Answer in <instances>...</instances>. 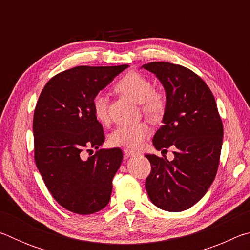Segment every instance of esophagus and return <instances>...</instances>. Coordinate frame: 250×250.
<instances>
[{
    "label": "esophagus",
    "instance_id": "obj_1",
    "mask_svg": "<svg viewBox=\"0 0 250 250\" xmlns=\"http://www.w3.org/2000/svg\"><path fill=\"white\" fill-rule=\"evenodd\" d=\"M124 153H125V156H133V155H135V154H138L135 151L129 150V149H125V150H124Z\"/></svg>",
    "mask_w": 250,
    "mask_h": 250
}]
</instances>
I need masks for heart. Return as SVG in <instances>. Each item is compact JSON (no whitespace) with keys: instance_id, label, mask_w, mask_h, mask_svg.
Here are the masks:
<instances>
[{"instance_id":"1","label":"heart","mask_w":250,"mask_h":250,"mask_svg":"<svg viewBox=\"0 0 250 250\" xmlns=\"http://www.w3.org/2000/svg\"><path fill=\"white\" fill-rule=\"evenodd\" d=\"M116 90L141 104V110L150 119H158L166 110L167 101L161 92L153 89V84L146 76L137 71L125 75L116 84ZM95 117L101 124L110 121L109 100L107 96L98 94L92 103ZM150 126L146 122L117 126L110 134L109 141L113 146L137 149L149 137Z\"/></svg>"}]
</instances>
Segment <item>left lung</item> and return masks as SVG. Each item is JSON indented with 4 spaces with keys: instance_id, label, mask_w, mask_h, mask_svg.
Masks as SVG:
<instances>
[{
    "instance_id": "8db88e82",
    "label": "left lung",
    "mask_w": 250,
    "mask_h": 250,
    "mask_svg": "<svg viewBox=\"0 0 250 250\" xmlns=\"http://www.w3.org/2000/svg\"><path fill=\"white\" fill-rule=\"evenodd\" d=\"M142 67L159 78L167 94L163 125L153 146L175 147L173 161L146 155L151 163L147 195L161 209H188L205 195L217 173L224 130L216 101L204 80L186 67L166 62Z\"/></svg>"
}]
</instances>
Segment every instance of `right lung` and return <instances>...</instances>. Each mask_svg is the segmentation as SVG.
<instances>
[{"label": "right lung", "mask_w": 250, "mask_h": 250, "mask_svg": "<svg viewBox=\"0 0 250 250\" xmlns=\"http://www.w3.org/2000/svg\"><path fill=\"white\" fill-rule=\"evenodd\" d=\"M78 66L62 71L45 84L33 119L34 158L44 183L59 205L80 215L104 208L122 151L99 149L103 125L92 108L95 97L128 68ZM97 151L88 159L84 152Z\"/></svg>", "instance_id": "obj_1"}]
</instances>
